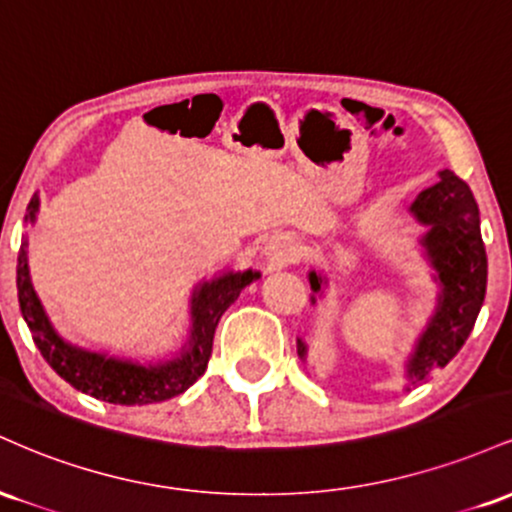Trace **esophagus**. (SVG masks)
Wrapping results in <instances>:
<instances>
[{
  "label": "esophagus",
  "instance_id": "obj_1",
  "mask_svg": "<svg viewBox=\"0 0 512 512\" xmlns=\"http://www.w3.org/2000/svg\"><path fill=\"white\" fill-rule=\"evenodd\" d=\"M264 252H267V257L274 264H291V262H296V257H298V245H296V240L289 236H274L267 243Z\"/></svg>",
  "mask_w": 512,
  "mask_h": 512
}]
</instances>
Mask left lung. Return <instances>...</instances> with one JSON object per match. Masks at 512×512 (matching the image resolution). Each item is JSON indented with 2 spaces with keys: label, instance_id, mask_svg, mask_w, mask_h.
<instances>
[{
  "label": "left lung",
  "instance_id": "8db88e82",
  "mask_svg": "<svg viewBox=\"0 0 512 512\" xmlns=\"http://www.w3.org/2000/svg\"><path fill=\"white\" fill-rule=\"evenodd\" d=\"M438 178L411 204L416 219L428 226L424 248L443 286L436 315L409 361L411 383L424 380L433 368L448 366L467 342L486 296L489 262L477 202L467 182L452 170H440ZM310 286L320 291L322 276L310 272ZM298 354L305 356L303 342H298Z\"/></svg>",
  "mask_w": 512,
  "mask_h": 512
}]
</instances>
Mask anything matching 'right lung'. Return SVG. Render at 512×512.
Instances as JSON below:
<instances>
[{
    "instance_id": "obj_1",
    "label": "right lung",
    "mask_w": 512,
    "mask_h": 512,
    "mask_svg": "<svg viewBox=\"0 0 512 512\" xmlns=\"http://www.w3.org/2000/svg\"><path fill=\"white\" fill-rule=\"evenodd\" d=\"M35 209H38V199L33 197L31 204H28L26 219H33ZM23 248H26V243L21 245L19 264H16V289H19L23 320L31 327L38 351L50 363V368L76 390L103 399V402L125 404V407L166 402V399L182 395L192 383H197L199 375H204V370L209 366L211 349H214V332L221 315L240 296L243 286H248L257 276L252 272H231L211 281V284H204L192 298L190 346L168 363L137 366V363L115 361V358L74 349V346L64 344L57 337L43 308H40L31 279H28L26 250Z\"/></svg>"
}]
</instances>
